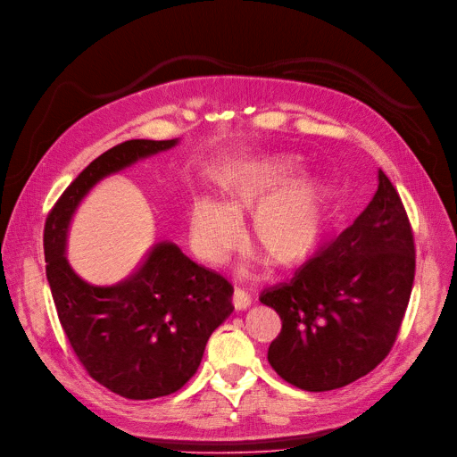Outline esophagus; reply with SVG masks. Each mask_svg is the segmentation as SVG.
<instances>
[{"mask_svg": "<svg viewBox=\"0 0 457 457\" xmlns=\"http://www.w3.org/2000/svg\"><path fill=\"white\" fill-rule=\"evenodd\" d=\"M231 301H233V307L237 311H245L250 307L252 303V295L245 290V288H235L233 290V295H231Z\"/></svg>", "mask_w": 457, "mask_h": 457, "instance_id": "esophagus-1", "label": "esophagus"}]
</instances>
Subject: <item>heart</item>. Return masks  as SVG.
Masks as SVG:
<instances>
[{
  "instance_id": "obj_1",
  "label": "heart",
  "mask_w": 457,
  "mask_h": 457,
  "mask_svg": "<svg viewBox=\"0 0 457 457\" xmlns=\"http://www.w3.org/2000/svg\"><path fill=\"white\" fill-rule=\"evenodd\" d=\"M303 162L294 154L267 152L235 162L220 177L222 201L194 197L188 231L195 254L218 263L235 246L241 218L250 214L248 243L277 267L305 260L322 235L328 190L318 179H301Z\"/></svg>"
}]
</instances>
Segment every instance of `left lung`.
Returning a JSON list of instances; mask_svg holds the SVG:
<instances>
[{"label": "left lung", "instance_id": "1", "mask_svg": "<svg viewBox=\"0 0 457 457\" xmlns=\"http://www.w3.org/2000/svg\"><path fill=\"white\" fill-rule=\"evenodd\" d=\"M414 267L409 216L378 169V190L353 224L260 295L282 320L267 352L277 375L329 392L370 373L395 343Z\"/></svg>", "mask_w": 457, "mask_h": 457}]
</instances>
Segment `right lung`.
I'll list each match as a JSON object with an SVG mask.
<instances>
[{
	"instance_id": "1",
	"label": "right lung",
	"mask_w": 457,
	"mask_h": 457,
	"mask_svg": "<svg viewBox=\"0 0 457 457\" xmlns=\"http://www.w3.org/2000/svg\"><path fill=\"white\" fill-rule=\"evenodd\" d=\"M177 145L131 139L104 152L62 194L45 224L46 280L60 324L88 375L126 399L169 395L195 375L209 337L233 312V286L169 241L152 246L128 278L96 286L67 262V233L99 180Z\"/></svg>"
}]
</instances>
